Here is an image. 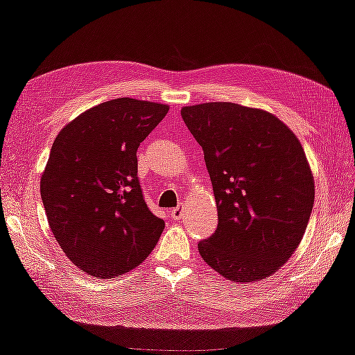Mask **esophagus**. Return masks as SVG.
Returning a JSON list of instances; mask_svg holds the SVG:
<instances>
[{"mask_svg": "<svg viewBox=\"0 0 355 355\" xmlns=\"http://www.w3.org/2000/svg\"><path fill=\"white\" fill-rule=\"evenodd\" d=\"M183 210H184V207H183V204H180L178 207H175L172 210V220H180L183 216Z\"/></svg>", "mask_w": 355, "mask_h": 355, "instance_id": "esophagus-1", "label": "esophagus"}]
</instances>
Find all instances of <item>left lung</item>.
Returning a JSON list of instances; mask_svg holds the SVG:
<instances>
[{
  "mask_svg": "<svg viewBox=\"0 0 355 355\" xmlns=\"http://www.w3.org/2000/svg\"><path fill=\"white\" fill-rule=\"evenodd\" d=\"M214 187L218 226L200 257L232 282L266 279L300 245L314 177L292 130L264 110L231 102L182 108Z\"/></svg>",
  "mask_w": 355,
  "mask_h": 355,
  "instance_id": "1",
  "label": "left lung"
}]
</instances>
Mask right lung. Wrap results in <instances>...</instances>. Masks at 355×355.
<instances>
[{
	"label": "right lung",
	"instance_id": "obj_1",
	"mask_svg": "<svg viewBox=\"0 0 355 355\" xmlns=\"http://www.w3.org/2000/svg\"><path fill=\"white\" fill-rule=\"evenodd\" d=\"M162 103L114 98L89 108L55 137L41 177L49 228L89 276L111 279L150 255L164 231L137 178V150L167 114Z\"/></svg>",
	"mask_w": 355,
	"mask_h": 355
}]
</instances>
